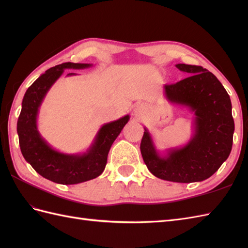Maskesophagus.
Returning <instances> with one entry per match:
<instances>
[{
	"label": "esophagus",
	"instance_id": "esophagus-1",
	"mask_svg": "<svg viewBox=\"0 0 248 248\" xmlns=\"http://www.w3.org/2000/svg\"><path fill=\"white\" fill-rule=\"evenodd\" d=\"M144 110H145V107L143 104H138L135 107V108H134V114L136 115V116H140V115H143V113H144Z\"/></svg>",
	"mask_w": 248,
	"mask_h": 248
}]
</instances>
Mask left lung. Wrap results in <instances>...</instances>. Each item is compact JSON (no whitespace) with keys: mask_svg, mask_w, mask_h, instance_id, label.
<instances>
[{"mask_svg":"<svg viewBox=\"0 0 248 248\" xmlns=\"http://www.w3.org/2000/svg\"><path fill=\"white\" fill-rule=\"evenodd\" d=\"M176 67L191 76L165 85L164 94L167 101L194 113V134L186 145L168 149L162 155L145 128L140 152L154 176L171 182H199L217 171L230 155L234 132L232 107L228 93L213 73L202 66Z\"/></svg>","mask_w":248,"mask_h":248,"instance_id":"obj_1","label":"left lung"}]
</instances>
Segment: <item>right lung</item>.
Instances as JSON below:
<instances>
[{"instance_id": "obj_1", "label": "right lung", "mask_w": 248, "mask_h": 248, "mask_svg": "<svg viewBox=\"0 0 248 248\" xmlns=\"http://www.w3.org/2000/svg\"><path fill=\"white\" fill-rule=\"evenodd\" d=\"M92 64L64 62L46 70L26 91L18 118L17 132L20 149L25 161L40 176L60 184H78L97 178L107 165L108 155L121 130L130 119L125 115L112 123L104 124L91 147L82 155H67L46 143L37 128V116L46 93L65 69H85ZM67 76H76L68 73Z\"/></svg>"}]
</instances>
